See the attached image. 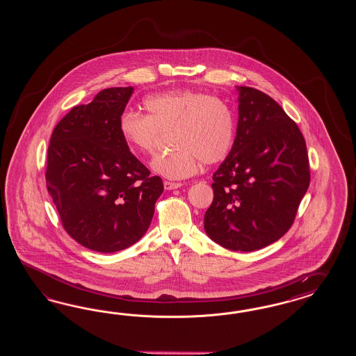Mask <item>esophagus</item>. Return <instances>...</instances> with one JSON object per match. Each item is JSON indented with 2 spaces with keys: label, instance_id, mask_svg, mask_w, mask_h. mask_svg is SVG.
<instances>
[{
  "label": "esophagus",
  "instance_id": "esophagus-1",
  "mask_svg": "<svg viewBox=\"0 0 356 356\" xmlns=\"http://www.w3.org/2000/svg\"><path fill=\"white\" fill-rule=\"evenodd\" d=\"M183 184L181 183H173V181H164V189L167 191H172V189H177L180 188Z\"/></svg>",
  "mask_w": 356,
  "mask_h": 356
}]
</instances>
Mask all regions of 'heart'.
<instances>
[{"label":"heart","instance_id":"1","mask_svg":"<svg viewBox=\"0 0 356 356\" xmlns=\"http://www.w3.org/2000/svg\"><path fill=\"white\" fill-rule=\"evenodd\" d=\"M145 115L125 111L120 116L121 137L130 151L152 155L163 133H172L176 150L158 155L151 168L170 180L197 172L200 162L216 164L228 158L236 140V116L220 97L193 90L152 94L142 100Z\"/></svg>","mask_w":356,"mask_h":356}]
</instances>
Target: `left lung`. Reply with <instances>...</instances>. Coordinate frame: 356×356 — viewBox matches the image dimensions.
Wrapping results in <instances>:
<instances>
[{
	"mask_svg": "<svg viewBox=\"0 0 356 356\" xmlns=\"http://www.w3.org/2000/svg\"><path fill=\"white\" fill-rule=\"evenodd\" d=\"M213 180L204 225L216 244L252 252L291 228L311 181L309 159L302 131L265 92L238 87L236 140Z\"/></svg>",
	"mask_w": 356,
	"mask_h": 356,
	"instance_id": "obj_1",
	"label": "left lung"
}]
</instances>
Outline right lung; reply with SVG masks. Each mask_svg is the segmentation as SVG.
Returning a JSON list of instances; mask_svg holds the SVG:
<instances>
[{"label": "right lung", "instance_id": "add662e5", "mask_svg": "<svg viewBox=\"0 0 356 356\" xmlns=\"http://www.w3.org/2000/svg\"><path fill=\"white\" fill-rule=\"evenodd\" d=\"M133 87L102 90L72 108L48 146L47 189L69 236L86 248H129L150 226L163 192L159 176L131 154L119 130Z\"/></svg>", "mask_w": 356, "mask_h": 356}]
</instances>
